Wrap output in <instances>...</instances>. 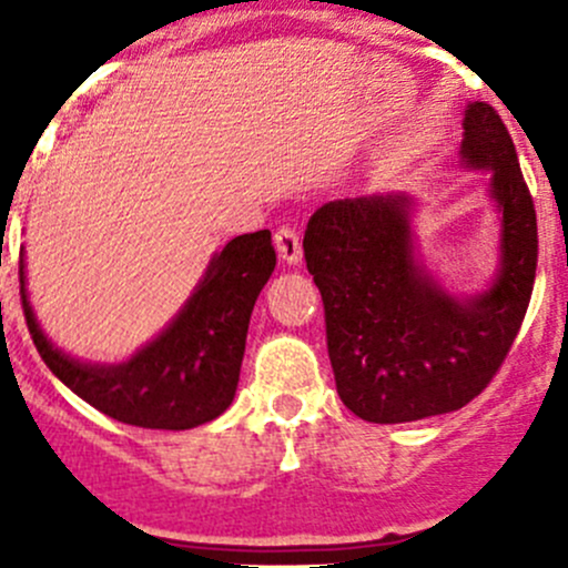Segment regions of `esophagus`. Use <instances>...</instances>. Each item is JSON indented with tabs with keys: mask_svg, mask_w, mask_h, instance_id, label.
I'll return each mask as SVG.
<instances>
[{
	"mask_svg": "<svg viewBox=\"0 0 568 568\" xmlns=\"http://www.w3.org/2000/svg\"><path fill=\"white\" fill-rule=\"evenodd\" d=\"M274 247H277L280 257L285 263H300L302 261V239L294 225H283L274 233Z\"/></svg>",
	"mask_w": 568,
	"mask_h": 568,
	"instance_id": "esophagus-1",
	"label": "esophagus"
}]
</instances>
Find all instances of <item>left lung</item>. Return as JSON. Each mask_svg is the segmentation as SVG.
I'll return each mask as SVG.
<instances>
[{"instance_id":"left-lung-1","label":"left lung","mask_w":568,"mask_h":568,"mask_svg":"<svg viewBox=\"0 0 568 568\" xmlns=\"http://www.w3.org/2000/svg\"><path fill=\"white\" fill-rule=\"evenodd\" d=\"M462 159L491 170L503 211L500 274L478 300H454L417 266L406 197L332 200L307 222L305 261L324 302L337 395L368 423L462 409L495 379L528 313L536 209L495 106H467Z\"/></svg>"}]
</instances>
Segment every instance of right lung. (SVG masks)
I'll use <instances>...</instances> for the list:
<instances>
[{
    "instance_id": "add662e5",
    "label": "right lung",
    "mask_w": 568,
    "mask_h": 568,
    "mask_svg": "<svg viewBox=\"0 0 568 568\" xmlns=\"http://www.w3.org/2000/svg\"><path fill=\"white\" fill-rule=\"evenodd\" d=\"M274 263L268 231L227 242L173 324L136 357L112 368L77 363L45 341L27 302L24 261L19 263L21 307L43 363L79 398L129 426L183 432L231 406L252 307Z\"/></svg>"
}]
</instances>
